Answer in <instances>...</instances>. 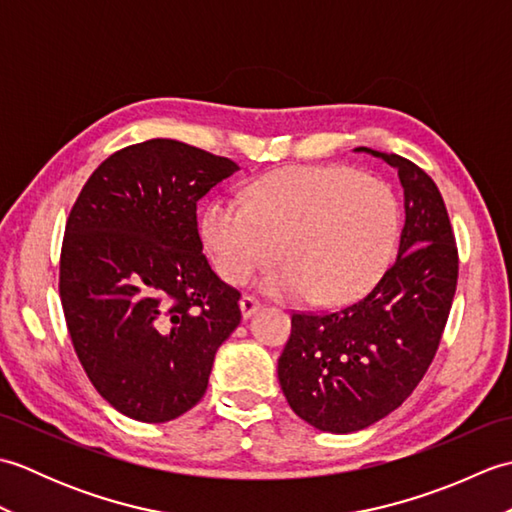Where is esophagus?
<instances>
[{"label": "esophagus", "instance_id": "1", "mask_svg": "<svg viewBox=\"0 0 512 512\" xmlns=\"http://www.w3.org/2000/svg\"><path fill=\"white\" fill-rule=\"evenodd\" d=\"M259 308H262V301L255 299L253 295H244L242 299H239V310H242V317H244V319L253 317V314H255Z\"/></svg>", "mask_w": 512, "mask_h": 512}]
</instances>
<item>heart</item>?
<instances>
[{
	"label": "heart",
	"instance_id": "heart-1",
	"mask_svg": "<svg viewBox=\"0 0 512 512\" xmlns=\"http://www.w3.org/2000/svg\"><path fill=\"white\" fill-rule=\"evenodd\" d=\"M400 220V202L383 178L297 165L248 184L246 200H215L202 235L228 284H246L279 250L284 259L259 281L268 295L339 306L383 277Z\"/></svg>",
	"mask_w": 512,
	"mask_h": 512
}]
</instances>
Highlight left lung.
I'll list each match as a JSON object with an SVG mask.
<instances>
[{
  "label": "left lung",
  "instance_id": "8db88e82",
  "mask_svg": "<svg viewBox=\"0 0 512 512\" xmlns=\"http://www.w3.org/2000/svg\"><path fill=\"white\" fill-rule=\"evenodd\" d=\"M398 171L405 226L398 257L363 297L292 312L277 376L290 409L330 433L361 431L398 409L438 352L458 286V244L436 182L398 154L356 147Z\"/></svg>",
  "mask_w": 512,
  "mask_h": 512
}]
</instances>
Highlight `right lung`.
Segmentation results:
<instances>
[{
	"label": "right lung",
	"instance_id": "right-lung-1",
	"mask_svg": "<svg viewBox=\"0 0 512 512\" xmlns=\"http://www.w3.org/2000/svg\"><path fill=\"white\" fill-rule=\"evenodd\" d=\"M239 167L171 138L118 149L72 204L59 297L94 389L138 422L202 400L213 356L239 325V290L202 253L198 202Z\"/></svg>",
	"mask_w": 512,
	"mask_h": 512
}]
</instances>
